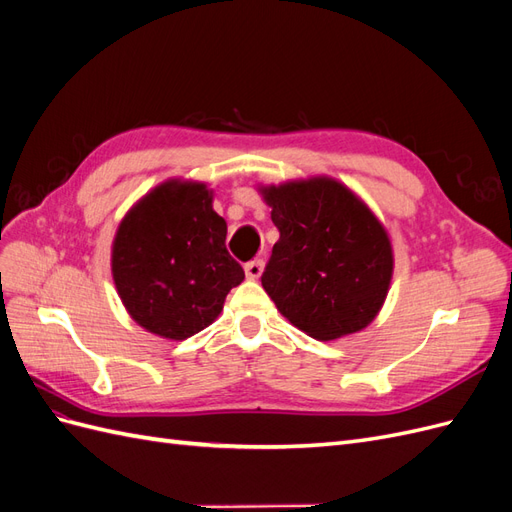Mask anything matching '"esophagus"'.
Returning a JSON list of instances; mask_svg holds the SVG:
<instances>
[{"mask_svg": "<svg viewBox=\"0 0 512 512\" xmlns=\"http://www.w3.org/2000/svg\"><path fill=\"white\" fill-rule=\"evenodd\" d=\"M262 271H265V262H262L260 258H258V260H252V262H247V265H245L247 280H260Z\"/></svg>", "mask_w": 512, "mask_h": 512, "instance_id": "34e87169", "label": "esophagus"}]
</instances>
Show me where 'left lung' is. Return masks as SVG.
<instances>
[{"mask_svg": "<svg viewBox=\"0 0 512 512\" xmlns=\"http://www.w3.org/2000/svg\"><path fill=\"white\" fill-rule=\"evenodd\" d=\"M280 230L262 273L280 314L320 342L363 331L393 277L389 232L363 200L333 177L260 185Z\"/></svg>", "mask_w": 512, "mask_h": 512, "instance_id": "1", "label": "left lung"}]
</instances>
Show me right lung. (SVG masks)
<instances>
[{
	"mask_svg": "<svg viewBox=\"0 0 512 512\" xmlns=\"http://www.w3.org/2000/svg\"><path fill=\"white\" fill-rule=\"evenodd\" d=\"M226 222L207 183L168 179L123 215L111 271L130 318L164 339H188L220 316L245 280L226 250Z\"/></svg>",
	"mask_w": 512,
	"mask_h": 512,
	"instance_id": "obj_1",
	"label": "right lung"
}]
</instances>
